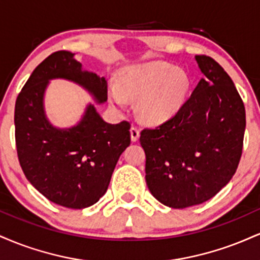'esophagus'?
Here are the masks:
<instances>
[{
	"mask_svg": "<svg viewBox=\"0 0 260 260\" xmlns=\"http://www.w3.org/2000/svg\"><path fill=\"white\" fill-rule=\"evenodd\" d=\"M131 139L132 142H137L139 139V128L136 126L131 127Z\"/></svg>",
	"mask_w": 260,
	"mask_h": 260,
	"instance_id": "obj_1",
	"label": "esophagus"
}]
</instances>
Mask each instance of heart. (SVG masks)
Wrapping results in <instances>:
<instances>
[{"mask_svg":"<svg viewBox=\"0 0 260 260\" xmlns=\"http://www.w3.org/2000/svg\"><path fill=\"white\" fill-rule=\"evenodd\" d=\"M187 76L165 63H148L128 68L121 76V88L110 86L112 103L124 106L128 98H139L137 109L142 120L160 123L180 110L187 95Z\"/></svg>","mask_w":260,"mask_h":260,"instance_id":"heart-1","label":"heart"}]
</instances>
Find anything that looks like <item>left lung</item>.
<instances>
[{
    "label": "left lung",
    "mask_w": 260,
    "mask_h": 260,
    "mask_svg": "<svg viewBox=\"0 0 260 260\" xmlns=\"http://www.w3.org/2000/svg\"><path fill=\"white\" fill-rule=\"evenodd\" d=\"M204 74L171 118L140 132L145 181L164 205L184 209L209 201L240 164L246 111L237 89L215 59L197 55Z\"/></svg>",
    "instance_id": "obj_1"
}]
</instances>
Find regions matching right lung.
<instances>
[{"label": "right lung", "instance_id": "obj_1", "mask_svg": "<svg viewBox=\"0 0 260 260\" xmlns=\"http://www.w3.org/2000/svg\"><path fill=\"white\" fill-rule=\"evenodd\" d=\"M52 78L73 80L99 103L107 100L105 77L82 71L72 52H53L32 71L17 98L18 160L28 181L49 201L64 208H88L106 193L118 157L131 144V124L107 123L90 105L76 127L53 128L43 106Z\"/></svg>", "mask_w": 260, "mask_h": 260}]
</instances>
